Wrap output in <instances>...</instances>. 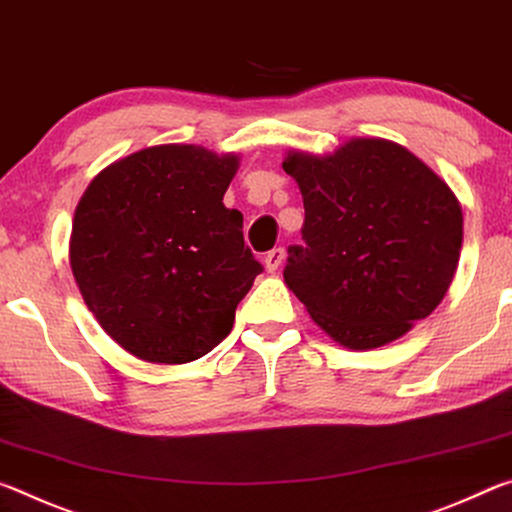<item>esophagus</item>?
<instances>
[{
	"mask_svg": "<svg viewBox=\"0 0 512 512\" xmlns=\"http://www.w3.org/2000/svg\"><path fill=\"white\" fill-rule=\"evenodd\" d=\"M283 258H286V249H283V247H274L272 251H267V256H265L267 272L279 270V265L283 263Z\"/></svg>",
	"mask_w": 512,
	"mask_h": 512,
	"instance_id": "34e87169",
	"label": "esophagus"
}]
</instances>
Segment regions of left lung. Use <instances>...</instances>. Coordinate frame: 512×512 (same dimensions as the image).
Returning a JSON list of instances; mask_svg holds the SVG:
<instances>
[{
  "mask_svg": "<svg viewBox=\"0 0 512 512\" xmlns=\"http://www.w3.org/2000/svg\"><path fill=\"white\" fill-rule=\"evenodd\" d=\"M304 197L288 288L313 322L349 349L404 335L440 304L463 247L454 192L406 147L354 138L331 156L283 161Z\"/></svg>",
  "mask_w": 512,
  "mask_h": 512,
  "instance_id": "left-lung-1",
  "label": "left lung"
}]
</instances>
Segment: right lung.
Instances as JSON below:
<instances>
[{
  "instance_id": "right-lung-1",
  "label": "right lung",
  "mask_w": 512,
  "mask_h": 512,
  "mask_svg": "<svg viewBox=\"0 0 512 512\" xmlns=\"http://www.w3.org/2000/svg\"><path fill=\"white\" fill-rule=\"evenodd\" d=\"M238 156L161 145L99 172L74 213L70 265L111 338L149 363H190L231 333L263 272L222 197Z\"/></svg>"
}]
</instances>
